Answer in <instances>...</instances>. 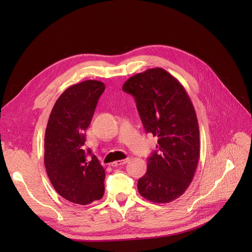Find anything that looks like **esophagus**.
I'll return each mask as SVG.
<instances>
[{"instance_id": "esophagus-1", "label": "esophagus", "mask_w": 252, "mask_h": 252, "mask_svg": "<svg viewBox=\"0 0 252 252\" xmlns=\"http://www.w3.org/2000/svg\"><path fill=\"white\" fill-rule=\"evenodd\" d=\"M127 161H129V159H122V160H117V161H115V162H112L111 163V165L112 167H118V165H123V164H126Z\"/></svg>"}]
</instances>
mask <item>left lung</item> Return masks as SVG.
<instances>
[{"label": "left lung", "instance_id": "8db88e82", "mask_svg": "<svg viewBox=\"0 0 252 252\" xmlns=\"http://www.w3.org/2000/svg\"><path fill=\"white\" fill-rule=\"evenodd\" d=\"M132 94L145 131L158 137L157 152L137 182L141 196L156 203L172 201L189 186L200 153L199 127L184 87L162 68H152L127 79L122 87Z\"/></svg>", "mask_w": 252, "mask_h": 252}]
</instances>
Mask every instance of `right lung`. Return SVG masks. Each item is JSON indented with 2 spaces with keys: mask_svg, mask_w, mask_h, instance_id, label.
Listing matches in <instances>:
<instances>
[{
  "mask_svg": "<svg viewBox=\"0 0 252 252\" xmlns=\"http://www.w3.org/2000/svg\"><path fill=\"white\" fill-rule=\"evenodd\" d=\"M104 91L105 84L96 80L69 87L56 100L45 130L47 176L63 198L82 206L100 199L105 191L103 165L84 147V132Z\"/></svg>",
  "mask_w": 252,
  "mask_h": 252,
  "instance_id": "right-lung-1",
  "label": "right lung"
}]
</instances>
